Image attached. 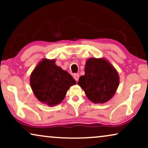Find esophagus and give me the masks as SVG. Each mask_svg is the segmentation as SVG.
I'll return each mask as SVG.
<instances>
[{
  "mask_svg": "<svg viewBox=\"0 0 148 148\" xmlns=\"http://www.w3.org/2000/svg\"><path fill=\"white\" fill-rule=\"evenodd\" d=\"M79 74H74V76H73V77H74V79H75L76 81H78V78H79Z\"/></svg>",
  "mask_w": 148,
  "mask_h": 148,
  "instance_id": "obj_1",
  "label": "esophagus"
}]
</instances>
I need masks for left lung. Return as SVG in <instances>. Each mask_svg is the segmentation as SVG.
Here are the masks:
<instances>
[{
	"label": "left lung",
	"mask_w": 148,
	"mask_h": 148,
	"mask_svg": "<svg viewBox=\"0 0 148 148\" xmlns=\"http://www.w3.org/2000/svg\"><path fill=\"white\" fill-rule=\"evenodd\" d=\"M85 75L81 76L78 84L86 96L96 104H103L114 96L119 83L118 73L111 63L104 59L89 58L85 68Z\"/></svg>",
	"instance_id": "8db88e82"
}]
</instances>
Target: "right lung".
<instances>
[{"label": "right lung", "mask_w": 148, "mask_h": 148, "mask_svg": "<svg viewBox=\"0 0 148 148\" xmlns=\"http://www.w3.org/2000/svg\"><path fill=\"white\" fill-rule=\"evenodd\" d=\"M31 89L42 103L55 106L64 99L68 90L76 83L66 71L55 64V60L44 59L37 64L30 77Z\"/></svg>", "instance_id": "right-lung-1"}]
</instances>
